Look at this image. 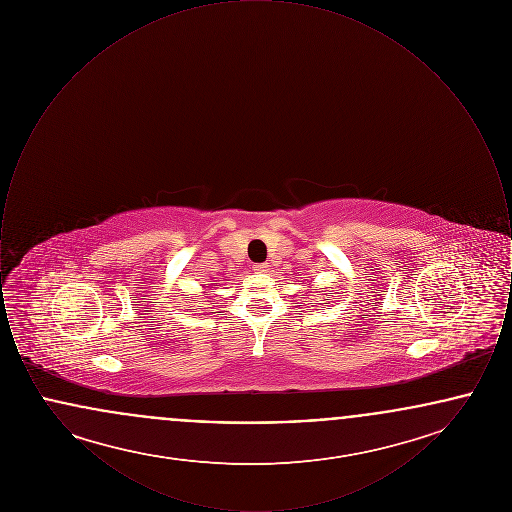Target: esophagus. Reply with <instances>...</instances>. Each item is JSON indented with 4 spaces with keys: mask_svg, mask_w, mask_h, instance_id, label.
Returning <instances> with one entry per match:
<instances>
[{
    "mask_svg": "<svg viewBox=\"0 0 512 512\" xmlns=\"http://www.w3.org/2000/svg\"><path fill=\"white\" fill-rule=\"evenodd\" d=\"M253 270L255 272H267L268 265L267 263H257V265H253Z\"/></svg>",
    "mask_w": 512,
    "mask_h": 512,
    "instance_id": "obj_1",
    "label": "esophagus"
}]
</instances>
